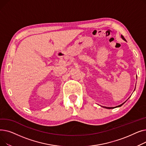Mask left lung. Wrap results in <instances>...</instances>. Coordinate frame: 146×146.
Returning a JSON list of instances; mask_svg holds the SVG:
<instances>
[{"instance_id":"8db88e82","label":"left lung","mask_w":146,"mask_h":146,"mask_svg":"<svg viewBox=\"0 0 146 146\" xmlns=\"http://www.w3.org/2000/svg\"><path fill=\"white\" fill-rule=\"evenodd\" d=\"M121 38H122V39H123L124 41H126L125 39L124 38V37L123 36H122V35H121ZM125 102H124L123 104H121V105H118V106H116V107H120V106H121ZM103 107H104V108H107V109H113V108H116V107H106V106H103Z\"/></svg>"}]
</instances>
